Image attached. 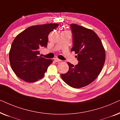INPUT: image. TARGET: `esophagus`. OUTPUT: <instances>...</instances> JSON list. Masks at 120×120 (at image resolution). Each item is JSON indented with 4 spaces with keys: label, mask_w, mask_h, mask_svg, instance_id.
I'll return each mask as SVG.
<instances>
[{
    "label": "esophagus",
    "mask_w": 120,
    "mask_h": 120,
    "mask_svg": "<svg viewBox=\"0 0 120 120\" xmlns=\"http://www.w3.org/2000/svg\"><path fill=\"white\" fill-rule=\"evenodd\" d=\"M55 61L56 62H57V63H59V62H61V60H59L58 58H55Z\"/></svg>",
    "instance_id": "obj_1"
}]
</instances>
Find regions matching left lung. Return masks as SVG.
I'll use <instances>...</instances> for the list:
<instances>
[{
  "mask_svg": "<svg viewBox=\"0 0 120 120\" xmlns=\"http://www.w3.org/2000/svg\"><path fill=\"white\" fill-rule=\"evenodd\" d=\"M73 46L79 63L74 65L67 62L69 70L61 74L62 80L75 88L86 86L98 76L105 60V51L97 34L92 29L71 24Z\"/></svg>",
  "mask_w": 120,
  "mask_h": 120,
  "instance_id": "1",
  "label": "left lung"
}]
</instances>
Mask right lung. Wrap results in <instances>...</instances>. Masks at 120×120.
I'll use <instances>...</instances> for the list:
<instances>
[{"label":"right lung","instance_id":"obj_1","mask_svg":"<svg viewBox=\"0 0 120 120\" xmlns=\"http://www.w3.org/2000/svg\"><path fill=\"white\" fill-rule=\"evenodd\" d=\"M58 25L32 26L16 36L10 50L9 60L11 68L19 78L34 82L43 78L53 60L38 56L39 49L47 46L49 34Z\"/></svg>","mask_w":120,"mask_h":120}]
</instances>
